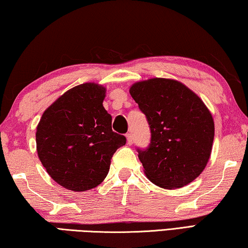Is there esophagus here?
<instances>
[{
	"instance_id": "obj_1",
	"label": "esophagus",
	"mask_w": 248,
	"mask_h": 248,
	"mask_svg": "<svg viewBox=\"0 0 248 248\" xmlns=\"http://www.w3.org/2000/svg\"><path fill=\"white\" fill-rule=\"evenodd\" d=\"M126 140H127V144L128 145H132L133 144V135L131 133H127L126 134Z\"/></svg>"
}]
</instances>
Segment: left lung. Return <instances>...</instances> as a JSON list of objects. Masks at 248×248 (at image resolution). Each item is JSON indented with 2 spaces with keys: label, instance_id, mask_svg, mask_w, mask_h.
<instances>
[{
  "label": "left lung",
  "instance_id": "1",
  "mask_svg": "<svg viewBox=\"0 0 248 248\" xmlns=\"http://www.w3.org/2000/svg\"><path fill=\"white\" fill-rule=\"evenodd\" d=\"M129 93L151 128V144L137 149L146 177L165 189L189 185L212 151L214 122L203 101L184 83L164 78L134 83Z\"/></svg>",
  "mask_w": 248,
  "mask_h": 248
}]
</instances>
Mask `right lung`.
<instances>
[{
  "label": "right lung",
  "mask_w": 248,
  "mask_h": 248,
  "mask_svg": "<svg viewBox=\"0 0 248 248\" xmlns=\"http://www.w3.org/2000/svg\"><path fill=\"white\" fill-rule=\"evenodd\" d=\"M105 88L79 84L52 103L36 132L39 160L57 184L72 191L95 188L109 170L111 158L126 144L112 131V116L103 107Z\"/></svg>",
  "instance_id": "1"
}]
</instances>
